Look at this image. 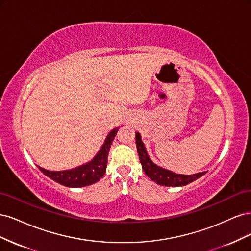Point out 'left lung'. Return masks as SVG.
I'll list each match as a JSON object with an SVG mask.
<instances>
[{
    "label": "left lung",
    "mask_w": 251,
    "mask_h": 251,
    "mask_svg": "<svg viewBox=\"0 0 251 251\" xmlns=\"http://www.w3.org/2000/svg\"><path fill=\"white\" fill-rule=\"evenodd\" d=\"M136 146H137L138 156H139L144 173L148 175L149 178L155 181L159 185L184 186L198 178H200L205 174V172H203V173H198L195 175H179V174H175L171 171L164 170L162 168H159L158 165H156L150 159L139 133H136Z\"/></svg>",
    "instance_id": "obj_1"
}]
</instances>
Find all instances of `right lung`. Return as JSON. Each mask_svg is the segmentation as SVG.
Returning a JSON list of instances; mask_svg holds the SVG:
<instances>
[{"label":"right lung","instance_id":"add662e5","mask_svg":"<svg viewBox=\"0 0 251 251\" xmlns=\"http://www.w3.org/2000/svg\"><path fill=\"white\" fill-rule=\"evenodd\" d=\"M117 132L118 127L111 131L103 146L94 157L93 160L79 166V168L62 172H51L42 169L40 166L39 169L53 181L68 187H82L93 184L103 176L105 170H107L109 151Z\"/></svg>","mask_w":251,"mask_h":251}]
</instances>
